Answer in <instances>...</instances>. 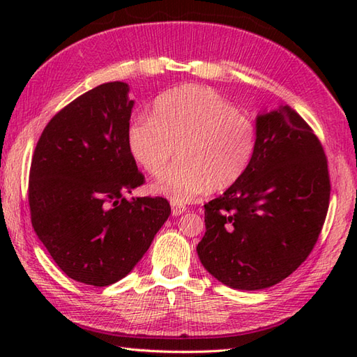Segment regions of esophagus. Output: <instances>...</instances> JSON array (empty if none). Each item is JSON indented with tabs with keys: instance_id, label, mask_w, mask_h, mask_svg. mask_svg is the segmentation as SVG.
I'll return each mask as SVG.
<instances>
[{
	"instance_id": "1",
	"label": "esophagus",
	"mask_w": 357,
	"mask_h": 357,
	"mask_svg": "<svg viewBox=\"0 0 357 357\" xmlns=\"http://www.w3.org/2000/svg\"><path fill=\"white\" fill-rule=\"evenodd\" d=\"M185 210H187V207L183 206V204H178V202H173V201H172V215H173V216L183 215Z\"/></svg>"
}]
</instances>
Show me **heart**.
I'll use <instances>...</instances> for the list:
<instances>
[{
    "label": "heart",
    "mask_w": 357,
    "mask_h": 357,
    "mask_svg": "<svg viewBox=\"0 0 357 357\" xmlns=\"http://www.w3.org/2000/svg\"><path fill=\"white\" fill-rule=\"evenodd\" d=\"M130 153L151 176L181 162L156 183V190L184 204L208 190L225 192L245 176L257 147L256 126L208 87L181 86L156 100L151 118L133 119L127 130Z\"/></svg>",
    "instance_id": "b5f03b06"
}]
</instances>
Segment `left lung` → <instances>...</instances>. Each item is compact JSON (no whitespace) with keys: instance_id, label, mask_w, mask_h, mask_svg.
<instances>
[{"instance_id":"1","label":"left lung","mask_w":357,"mask_h":357,"mask_svg":"<svg viewBox=\"0 0 357 357\" xmlns=\"http://www.w3.org/2000/svg\"><path fill=\"white\" fill-rule=\"evenodd\" d=\"M257 147L245 176L207 202L204 267L236 290H264L290 276L316 244L330 202L327 156L290 105L256 118Z\"/></svg>"}]
</instances>
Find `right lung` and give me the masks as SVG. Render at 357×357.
<instances>
[{"label":"right lung","mask_w":357,"mask_h":357,"mask_svg":"<svg viewBox=\"0 0 357 357\" xmlns=\"http://www.w3.org/2000/svg\"><path fill=\"white\" fill-rule=\"evenodd\" d=\"M135 101L105 82L45 126L29 176L32 225L52 259L78 282L107 287L127 276L170 216L164 198H132L144 184L127 142Z\"/></svg>","instance_id":"add662e5"}]
</instances>
